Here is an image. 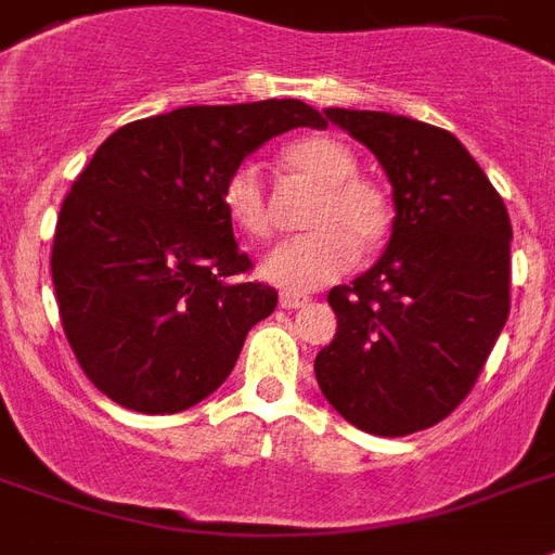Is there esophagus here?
<instances>
[{
	"instance_id": "esophagus-1",
	"label": "esophagus",
	"mask_w": 555,
	"mask_h": 555,
	"mask_svg": "<svg viewBox=\"0 0 555 555\" xmlns=\"http://www.w3.org/2000/svg\"><path fill=\"white\" fill-rule=\"evenodd\" d=\"M279 306L287 308V311H296V308L308 306V296H299V294H282V296H279Z\"/></svg>"
}]
</instances>
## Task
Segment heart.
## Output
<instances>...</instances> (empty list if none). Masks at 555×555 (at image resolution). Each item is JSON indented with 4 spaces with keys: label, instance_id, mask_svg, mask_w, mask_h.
<instances>
[{
    "label": "heart",
    "instance_id": "obj_1",
    "mask_svg": "<svg viewBox=\"0 0 555 555\" xmlns=\"http://www.w3.org/2000/svg\"><path fill=\"white\" fill-rule=\"evenodd\" d=\"M282 163L320 185L296 238L282 241L261 261V276L285 291H314L340 279L358 253H375L392 230L390 197L358 177V159L334 137L296 139L282 151ZM227 218L247 238H268L273 230L268 185L253 163L232 168L221 189Z\"/></svg>",
    "mask_w": 555,
    "mask_h": 555
}]
</instances>
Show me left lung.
<instances>
[{
  "mask_svg": "<svg viewBox=\"0 0 555 555\" xmlns=\"http://www.w3.org/2000/svg\"><path fill=\"white\" fill-rule=\"evenodd\" d=\"M378 156L392 183L387 253L328 306L337 332L314 361L340 416L408 437L451 416L509 317V215L460 139L416 118L323 109Z\"/></svg>",
  "mask_w": 555,
  "mask_h": 555,
  "instance_id": "obj_1",
  "label": "left lung"
}]
</instances>
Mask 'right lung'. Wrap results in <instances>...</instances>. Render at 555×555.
Listing matches in <instances>:
<instances>
[{
  "label": "right lung",
  "mask_w": 555,
  "mask_h": 555,
  "mask_svg": "<svg viewBox=\"0 0 555 555\" xmlns=\"http://www.w3.org/2000/svg\"><path fill=\"white\" fill-rule=\"evenodd\" d=\"M325 127L296 99L180 107L118 127L57 215L52 282L83 375L137 413H180L221 387L276 287L232 235L221 189L291 127Z\"/></svg>",
  "instance_id": "right-lung-1"
}]
</instances>
